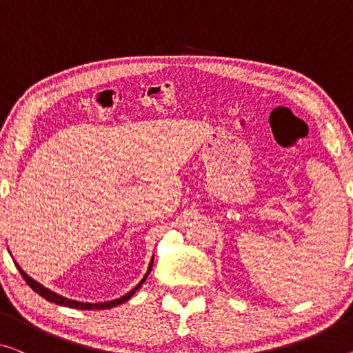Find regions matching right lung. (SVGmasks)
<instances>
[{"label":"right lung","mask_w":353,"mask_h":353,"mask_svg":"<svg viewBox=\"0 0 353 353\" xmlns=\"http://www.w3.org/2000/svg\"><path fill=\"white\" fill-rule=\"evenodd\" d=\"M153 260H154V257H151V262H150V267H148V271H146V274L143 276V279L140 281V283L134 287V289L131 290V292H128L126 295H123L121 298H117V300H112V301H105V303H82V301H75V300H69V298H64V296H61V295H58V294H55V292H52V290H48L47 287H44L42 284H39L37 283V281H34L32 278H30L28 274L25 273L23 270H21L17 263V268H19V271H20V274H21V278H23L25 281H26V284H28L32 290L36 292V294H39L42 298H46L47 301H50V303H55V305H59V306H68V307H75V309H110V307H115V306H118V305H121V303H124V301H128L129 298H131L135 292H137L140 287H142V284L145 283L146 281V278H148V274H150V271H151V267H153Z\"/></svg>","instance_id":"obj_1"}]
</instances>
